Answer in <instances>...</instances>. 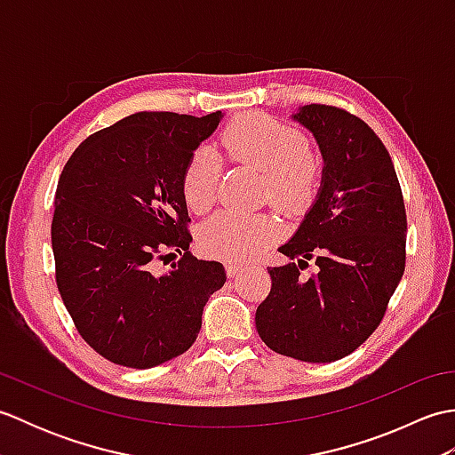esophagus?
Returning <instances> with one entry per match:
<instances>
[{
  "label": "esophagus",
  "mask_w": 455,
  "mask_h": 455,
  "mask_svg": "<svg viewBox=\"0 0 455 455\" xmlns=\"http://www.w3.org/2000/svg\"><path fill=\"white\" fill-rule=\"evenodd\" d=\"M243 269H244L243 264H227V274H228V277L238 275L240 272H243Z\"/></svg>",
  "instance_id": "34e87169"
}]
</instances>
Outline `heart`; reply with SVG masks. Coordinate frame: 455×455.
<instances>
[{
	"label": "heart",
	"mask_w": 455,
	"mask_h": 455,
	"mask_svg": "<svg viewBox=\"0 0 455 455\" xmlns=\"http://www.w3.org/2000/svg\"><path fill=\"white\" fill-rule=\"evenodd\" d=\"M219 147L227 160L264 173V196L277 211L299 215L313 205L323 183V164L291 124L269 115H243L222 129ZM219 176L220 158L215 152L199 148L191 154L181 176V193L191 211L211 209ZM275 230L267 215L222 211L201 227L199 244L212 258L246 262L262 252Z\"/></svg>",
	"instance_id": "obj_1"
}]
</instances>
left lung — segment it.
<instances>
[{
	"label": "left lung",
	"mask_w": 455,
	"mask_h": 455,
	"mask_svg": "<svg viewBox=\"0 0 455 455\" xmlns=\"http://www.w3.org/2000/svg\"><path fill=\"white\" fill-rule=\"evenodd\" d=\"M293 119L323 152V188L279 248L297 264L267 267L272 291L258 307L256 328L277 354L328 363L352 354L383 321L407 262V211L387 148L360 117L311 103ZM308 259L317 274L299 278Z\"/></svg>",
	"instance_id": "obj_1"
}]
</instances>
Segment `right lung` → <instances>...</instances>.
<instances>
[{
  "mask_svg": "<svg viewBox=\"0 0 455 455\" xmlns=\"http://www.w3.org/2000/svg\"><path fill=\"white\" fill-rule=\"evenodd\" d=\"M220 111L191 117L140 111L93 132L60 173L52 215L56 285L76 331L117 365L148 370L188 352L219 262L189 252L181 176ZM180 254L156 276L158 259Z\"/></svg>",
  "mask_w": 455,
  "mask_h": 455,
  "instance_id": "right-lung-1",
  "label": "right lung"
}]
</instances>
